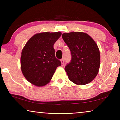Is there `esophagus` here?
<instances>
[{"label": "esophagus", "instance_id": "obj_1", "mask_svg": "<svg viewBox=\"0 0 120 120\" xmlns=\"http://www.w3.org/2000/svg\"><path fill=\"white\" fill-rule=\"evenodd\" d=\"M61 64L62 65H64V59L63 58H62L61 59Z\"/></svg>", "mask_w": 120, "mask_h": 120}]
</instances>
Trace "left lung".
Instances as JSON below:
<instances>
[{"instance_id":"obj_1","label":"left lung","mask_w":120,"mask_h":120,"mask_svg":"<svg viewBox=\"0 0 120 120\" xmlns=\"http://www.w3.org/2000/svg\"><path fill=\"white\" fill-rule=\"evenodd\" d=\"M63 40L69 48L71 59L64 69L75 84L84 85L94 79L100 66V53L93 38L82 32L64 33Z\"/></svg>"}]
</instances>
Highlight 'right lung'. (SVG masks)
Masks as SVG:
<instances>
[{
  "label": "right lung",
  "instance_id": "add662e5",
  "mask_svg": "<svg viewBox=\"0 0 120 120\" xmlns=\"http://www.w3.org/2000/svg\"><path fill=\"white\" fill-rule=\"evenodd\" d=\"M61 35L60 32H44L32 36L22 52L21 70L30 82L43 86L50 82L58 67L61 65L55 56L53 45Z\"/></svg>",
  "mask_w": 120,
  "mask_h": 120
}]
</instances>
